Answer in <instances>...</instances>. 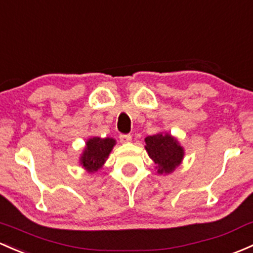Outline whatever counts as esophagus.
<instances>
[{
  "mask_svg": "<svg viewBox=\"0 0 253 253\" xmlns=\"http://www.w3.org/2000/svg\"><path fill=\"white\" fill-rule=\"evenodd\" d=\"M120 142L121 143H129L132 140L131 134H120Z\"/></svg>",
  "mask_w": 253,
  "mask_h": 253,
  "instance_id": "1",
  "label": "esophagus"
}]
</instances>
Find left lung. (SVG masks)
<instances>
[{"label": "left lung", "mask_w": 253, "mask_h": 253, "mask_svg": "<svg viewBox=\"0 0 253 253\" xmlns=\"http://www.w3.org/2000/svg\"><path fill=\"white\" fill-rule=\"evenodd\" d=\"M145 149L158 166V173H169L182 161L184 151L169 134L158 133L145 138Z\"/></svg>", "instance_id": "1"}]
</instances>
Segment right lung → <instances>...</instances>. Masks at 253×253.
Segmentation results:
<instances>
[{
    "label": "right lung",
    "mask_w": 253,
    "mask_h": 253,
    "mask_svg": "<svg viewBox=\"0 0 253 253\" xmlns=\"http://www.w3.org/2000/svg\"><path fill=\"white\" fill-rule=\"evenodd\" d=\"M114 145L115 140L113 138H105V139L99 137L91 138L87 140L84 155L81 158V165L88 172L98 171L104 165Z\"/></svg>",
    "instance_id": "obj_1"
}]
</instances>
